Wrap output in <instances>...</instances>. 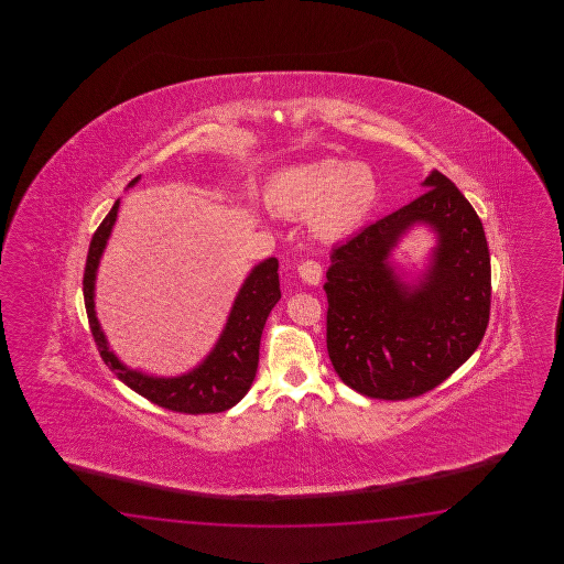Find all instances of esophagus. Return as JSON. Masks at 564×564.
Returning <instances> with one entry per match:
<instances>
[{"label":"esophagus","mask_w":564,"mask_h":564,"mask_svg":"<svg viewBox=\"0 0 564 564\" xmlns=\"http://www.w3.org/2000/svg\"><path fill=\"white\" fill-rule=\"evenodd\" d=\"M299 274L306 284L316 286V284H321V280H323V265L318 264V262H314V260H306V262H302V264L299 265Z\"/></svg>","instance_id":"1"}]
</instances>
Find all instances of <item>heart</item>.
Listing matches in <instances>:
<instances>
[{"instance_id": "1", "label": "heart", "mask_w": 564, "mask_h": 564, "mask_svg": "<svg viewBox=\"0 0 564 564\" xmlns=\"http://www.w3.org/2000/svg\"><path fill=\"white\" fill-rule=\"evenodd\" d=\"M381 199L377 173L365 163L323 156L278 169L265 181L264 202L286 217H306L312 236L340 241L359 231Z\"/></svg>"}]
</instances>
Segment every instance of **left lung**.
<instances>
[{"label": "left lung", "mask_w": 564, "mask_h": 564, "mask_svg": "<svg viewBox=\"0 0 564 564\" xmlns=\"http://www.w3.org/2000/svg\"><path fill=\"white\" fill-rule=\"evenodd\" d=\"M425 193L330 253L326 348L343 383L384 401L444 383L478 348L490 321V250L478 214L432 171ZM436 238L411 283L392 250L411 228Z\"/></svg>", "instance_id": "8db88e82"}]
</instances>
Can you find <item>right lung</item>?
Listing matches in <instances>:
<instances>
[{"instance_id":"right-lung-1","label":"right lung","mask_w":564,"mask_h":564,"mask_svg":"<svg viewBox=\"0 0 564 564\" xmlns=\"http://www.w3.org/2000/svg\"><path fill=\"white\" fill-rule=\"evenodd\" d=\"M141 180L134 177L129 187ZM120 199L115 202L108 216L93 236L88 258H86L85 290L86 314L90 330L95 336L96 347L108 369L119 377L122 383L131 387L134 393L149 399L159 408L171 409L177 413L202 415V413H219L228 411L240 403L250 391L253 377L260 360V338L264 330L268 314L280 300V280H278V260L268 258L264 262L253 265L248 278L243 280L236 300L231 304L226 326L217 338L216 345L209 350L197 367L177 377H156L149 372L127 367L108 347L107 335L102 333L96 318L95 288L96 274L100 258L107 248L108 238L117 224Z\"/></svg>"}]
</instances>
